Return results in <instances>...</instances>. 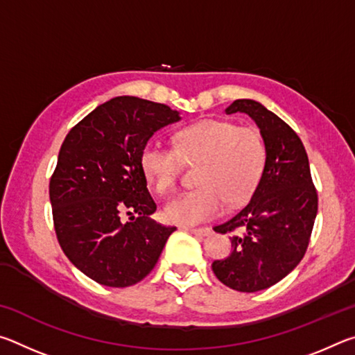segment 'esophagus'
Wrapping results in <instances>:
<instances>
[{"instance_id": "34e87169", "label": "esophagus", "mask_w": 355, "mask_h": 355, "mask_svg": "<svg viewBox=\"0 0 355 355\" xmlns=\"http://www.w3.org/2000/svg\"><path fill=\"white\" fill-rule=\"evenodd\" d=\"M184 230L194 233V235H197V236L211 235V228L209 227H184Z\"/></svg>"}]
</instances>
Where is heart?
<instances>
[{"mask_svg":"<svg viewBox=\"0 0 355 355\" xmlns=\"http://www.w3.org/2000/svg\"><path fill=\"white\" fill-rule=\"evenodd\" d=\"M199 188L184 192L164 209L171 224L196 225L230 207L248 202L260 183L266 144L255 127H238L220 119H205L180 128L173 148L147 144L139 164L159 196L175 191L184 164H199Z\"/></svg>","mask_w":355,"mask_h":355,"instance_id":"obj_1","label":"heart"}]
</instances>
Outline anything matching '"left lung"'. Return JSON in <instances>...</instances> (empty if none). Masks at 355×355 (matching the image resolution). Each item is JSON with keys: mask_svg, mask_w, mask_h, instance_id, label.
Here are the masks:
<instances>
[{"mask_svg": "<svg viewBox=\"0 0 355 355\" xmlns=\"http://www.w3.org/2000/svg\"><path fill=\"white\" fill-rule=\"evenodd\" d=\"M225 112H245L255 120L266 144V163L248 205L214 227L235 235L232 254L213 261V272L232 290L255 293L277 284L304 258L318 192L307 152L290 125L255 100H235Z\"/></svg>", "mask_w": 355, "mask_h": 355, "instance_id": "left-lung-1", "label": "left lung"}]
</instances>
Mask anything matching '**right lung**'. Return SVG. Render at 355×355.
I'll use <instances>...</instances> for the list:
<instances>
[{"label":"right lung","instance_id":"obj_1","mask_svg":"<svg viewBox=\"0 0 355 355\" xmlns=\"http://www.w3.org/2000/svg\"><path fill=\"white\" fill-rule=\"evenodd\" d=\"M177 120L166 105L116 97L65 136L50 180L53 222L64 254L100 285L125 288L147 277L177 230L150 218L156 203L139 164L155 131Z\"/></svg>","mask_w":355,"mask_h":355}]
</instances>
